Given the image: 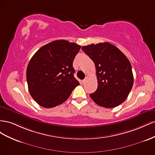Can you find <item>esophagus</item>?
<instances>
[{"mask_svg":"<svg viewBox=\"0 0 155 155\" xmlns=\"http://www.w3.org/2000/svg\"><path fill=\"white\" fill-rule=\"evenodd\" d=\"M87 80V77H86V78H85V79H84V80L82 81V84H84V83H85L86 82V81Z\"/></svg>","mask_w":155,"mask_h":155,"instance_id":"34e87169","label":"esophagus"}]
</instances>
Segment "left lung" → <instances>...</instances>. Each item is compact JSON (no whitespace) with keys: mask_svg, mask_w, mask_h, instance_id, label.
Wrapping results in <instances>:
<instances>
[{"mask_svg":"<svg viewBox=\"0 0 155 155\" xmlns=\"http://www.w3.org/2000/svg\"><path fill=\"white\" fill-rule=\"evenodd\" d=\"M82 51L94 61L98 87L90 96L104 108H114L124 102L134 84L129 60L108 42L83 46Z\"/></svg>","mask_w":155,"mask_h":155,"instance_id":"8db88e82","label":"left lung"}]
</instances>
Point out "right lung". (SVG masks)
Returning a JSON list of instances; mask_svg holds the SVG:
<instances>
[{
    "instance_id": "1",
    "label": "right lung",
    "mask_w": 155,
    "mask_h": 155,
    "mask_svg": "<svg viewBox=\"0 0 155 155\" xmlns=\"http://www.w3.org/2000/svg\"><path fill=\"white\" fill-rule=\"evenodd\" d=\"M81 46L64 40L43 46L30 59L26 69L28 91L36 102L52 108L67 100L79 82L73 62Z\"/></svg>"
}]
</instances>
